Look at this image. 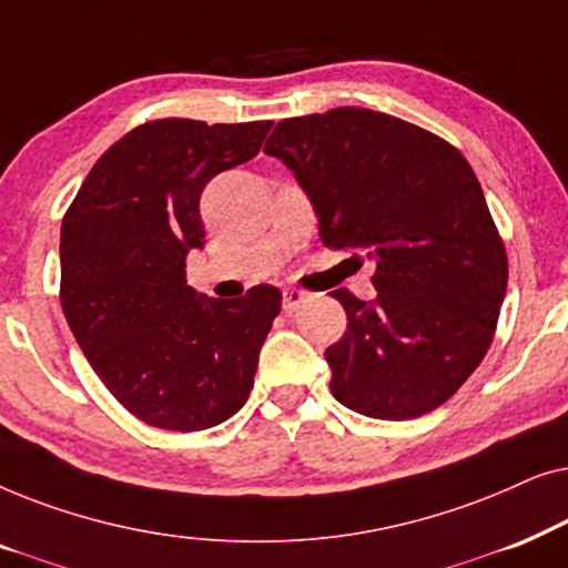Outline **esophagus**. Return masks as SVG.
<instances>
[{"instance_id": "1", "label": "esophagus", "mask_w": 568, "mask_h": 568, "mask_svg": "<svg viewBox=\"0 0 568 568\" xmlns=\"http://www.w3.org/2000/svg\"><path fill=\"white\" fill-rule=\"evenodd\" d=\"M302 302H307V294L305 292L294 290V286H290V290H284V310H286V313H294V310H300Z\"/></svg>"}]
</instances>
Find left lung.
I'll return each instance as SVG.
<instances>
[{"instance_id": "8db88e82", "label": "left lung", "mask_w": 568, "mask_h": 568, "mask_svg": "<svg viewBox=\"0 0 568 568\" xmlns=\"http://www.w3.org/2000/svg\"><path fill=\"white\" fill-rule=\"evenodd\" d=\"M263 152L305 189L325 247L377 261L375 297L331 292L346 310L325 348L333 398L387 422L439 408L484 362L509 276L468 160L369 108L278 121Z\"/></svg>"}]
</instances>
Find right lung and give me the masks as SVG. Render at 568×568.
<instances>
[{
	"label": "right lung",
	"instance_id": "obj_1",
	"mask_svg": "<svg viewBox=\"0 0 568 568\" xmlns=\"http://www.w3.org/2000/svg\"><path fill=\"white\" fill-rule=\"evenodd\" d=\"M271 123L146 121L100 154L61 222L69 328L113 398L158 429H209L253 390L282 292L196 297L185 255L204 245L206 183L255 158Z\"/></svg>",
	"mask_w": 568,
	"mask_h": 568
}]
</instances>
